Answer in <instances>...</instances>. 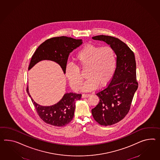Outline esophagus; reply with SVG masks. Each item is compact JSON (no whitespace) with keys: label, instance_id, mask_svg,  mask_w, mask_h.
<instances>
[{"label":"esophagus","instance_id":"esophagus-1","mask_svg":"<svg viewBox=\"0 0 160 160\" xmlns=\"http://www.w3.org/2000/svg\"><path fill=\"white\" fill-rule=\"evenodd\" d=\"M90 94H83L82 95V98H88L90 96Z\"/></svg>","mask_w":160,"mask_h":160}]
</instances>
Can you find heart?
<instances>
[{"label": "heart", "instance_id": "1", "mask_svg": "<svg viewBox=\"0 0 160 160\" xmlns=\"http://www.w3.org/2000/svg\"><path fill=\"white\" fill-rule=\"evenodd\" d=\"M75 60L81 68H87V79L82 88L84 91L94 90L99 85L105 86L110 81L116 69V54L109 46L86 45L78 52ZM65 74L72 89L79 90L83 77L78 66L72 62L67 63Z\"/></svg>", "mask_w": 160, "mask_h": 160}]
</instances>
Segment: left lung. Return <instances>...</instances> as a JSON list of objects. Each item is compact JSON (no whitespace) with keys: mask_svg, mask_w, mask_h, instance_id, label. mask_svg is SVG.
I'll list each match as a JSON object with an SVG mask.
<instances>
[{"mask_svg":"<svg viewBox=\"0 0 160 160\" xmlns=\"http://www.w3.org/2000/svg\"><path fill=\"white\" fill-rule=\"evenodd\" d=\"M92 39L105 42L117 56V67L112 78L106 88L96 93L100 102L92 110L96 122L108 126L121 121L130 110L138 88L135 58L131 49L118 38L102 35Z\"/></svg>","mask_w":160,"mask_h":160,"instance_id":"obj_1","label":"left lung"}]
</instances>
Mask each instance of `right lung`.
Returning a JSON list of instances; mask_svg holds the SVG:
<instances>
[{"label": "right lung", "instance_id": "add662e5", "mask_svg": "<svg viewBox=\"0 0 160 160\" xmlns=\"http://www.w3.org/2000/svg\"><path fill=\"white\" fill-rule=\"evenodd\" d=\"M82 43V39L64 36L49 39L37 48L31 58L28 70L38 62L48 60L58 64L65 74V67L69 54ZM27 92L40 118L46 123L56 127L65 126L72 121L75 109V102L80 100L82 96L81 94L66 93L58 103L50 106H42L33 101L29 93L28 86Z\"/></svg>", "mask_w": 160, "mask_h": 160}]
</instances>
